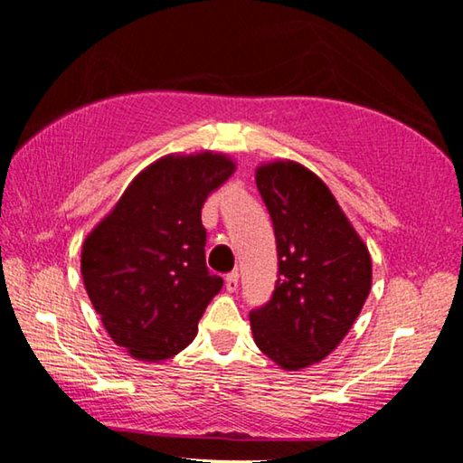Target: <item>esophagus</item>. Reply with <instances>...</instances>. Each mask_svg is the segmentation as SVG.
<instances>
[{
    "label": "esophagus",
    "mask_w": 463,
    "mask_h": 463,
    "mask_svg": "<svg viewBox=\"0 0 463 463\" xmlns=\"http://www.w3.org/2000/svg\"><path fill=\"white\" fill-rule=\"evenodd\" d=\"M224 288H226V292H237V288H239V273L237 271H231L229 276L224 278Z\"/></svg>",
    "instance_id": "obj_1"
}]
</instances>
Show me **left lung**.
Masks as SVG:
<instances>
[{"instance_id":"1","label":"left lung","mask_w":463,"mask_h":463,"mask_svg":"<svg viewBox=\"0 0 463 463\" xmlns=\"http://www.w3.org/2000/svg\"><path fill=\"white\" fill-rule=\"evenodd\" d=\"M278 242L271 300L250 310L255 345L281 370L315 365L339 347L372 289V257L335 195L300 163L255 169Z\"/></svg>"}]
</instances>
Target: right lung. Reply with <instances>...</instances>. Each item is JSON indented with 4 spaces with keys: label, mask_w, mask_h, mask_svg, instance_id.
I'll return each instance as SVG.
<instances>
[{
    "label": "right lung",
    "mask_w": 463,
    "mask_h": 463,
    "mask_svg": "<svg viewBox=\"0 0 463 463\" xmlns=\"http://www.w3.org/2000/svg\"><path fill=\"white\" fill-rule=\"evenodd\" d=\"M237 163L202 151L167 155L132 179L81 247V276L101 325L138 362H165L198 335L221 292L206 268L202 206Z\"/></svg>",
    "instance_id": "right-lung-1"
}]
</instances>
